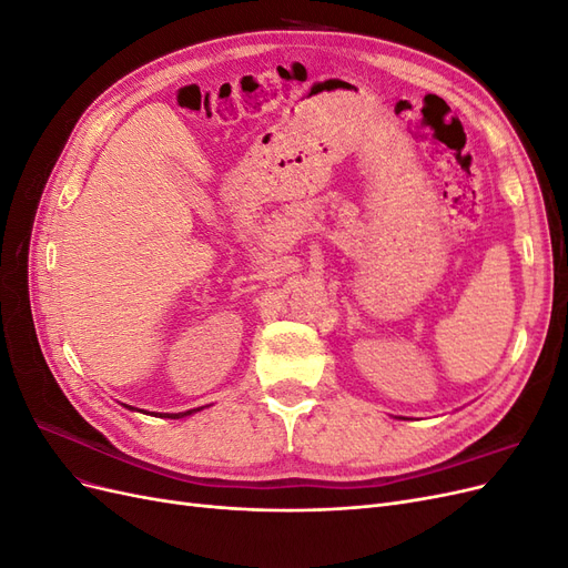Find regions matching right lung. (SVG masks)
<instances>
[{
    "instance_id": "add662e5",
    "label": "right lung",
    "mask_w": 568,
    "mask_h": 568,
    "mask_svg": "<svg viewBox=\"0 0 568 568\" xmlns=\"http://www.w3.org/2000/svg\"><path fill=\"white\" fill-rule=\"evenodd\" d=\"M132 409V407H130ZM196 409H201V407H196ZM196 409H189V412H178V415H161V417H168V419H182V417H186V415H192V412H196Z\"/></svg>"
}]
</instances>
